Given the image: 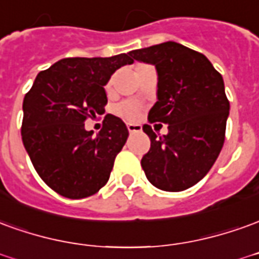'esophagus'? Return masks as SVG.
I'll use <instances>...</instances> for the list:
<instances>
[{
	"label": "esophagus",
	"instance_id": "34e87169",
	"mask_svg": "<svg viewBox=\"0 0 259 259\" xmlns=\"http://www.w3.org/2000/svg\"><path fill=\"white\" fill-rule=\"evenodd\" d=\"M127 130L130 133H137V132H142V126L135 123H127Z\"/></svg>",
	"mask_w": 259,
	"mask_h": 259
}]
</instances>
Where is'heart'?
<instances>
[{
	"label": "heart",
	"mask_w": 259,
	"mask_h": 259,
	"mask_svg": "<svg viewBox=\"0 0 259 259\" xmlns=\"http://www.w3.org/2000/svg\"><path fill=\"white\" fill-rule=\"evenodd\" d=\"M112 85V81L109 79L108 82H106V85H105V90L106 91H109L111 90ZM142 111V105L140 102H137V101H132V99H127V101H122V102H119L113 106V113L116 115V116L122 117L124 120H129V122H133L137 119L139 116V113Z\"/></svg>",
	"instance_id": "1"
}]
</instances>
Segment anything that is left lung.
Segmentation results:
<instances>
[{
  "label": "left lung",
  "mask_w": 259,
  "mask_h": 259,
  "mask_svg": "<svg viewBox=\"0 0 259 259\" xmlns=\"http://www.w3.org/2000/svg\"><path fill=\"white\" fill-rule=\"evenodd\" d=\"M130 54L155 66L158 101L148 122L168 124V133L160 137L150 124L143 126L151 142L142 158L144 174L161 191H185L209 172L223 147L230 111L223 77L206 56L175 41Z\"/></svg>",
  "instance_id": "8db88e82"
}]
</instances>
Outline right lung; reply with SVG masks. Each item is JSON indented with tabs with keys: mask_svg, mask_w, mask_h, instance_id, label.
I'll return each mask as SVG.
<instances>
[{
	"mask_svg": "<svg viewBox=\"0 0 259 259\" xmlns=\"http://www.w3.org/2000/svg\"><path fill=\"white\" fill-rule=\"evenodd\" d=\"M130 53L112 57H68L40 71L23 98L21 135L45 184L68 199L88 198L108 182L129 130L108 113L97 136L88 117L105 112L104 85L117 68L133 63Z\"/></svg>",
	"mask_w": 259,
	"mask_h": 259,
	"instance_id": "right-lung-1",
	"label": "right lung"
}]
</instances>
